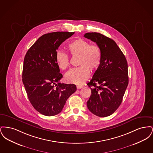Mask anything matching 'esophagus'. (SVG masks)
I'll return each mask as SVG.
<instances>
[{
    "mask_svg": "<svg viewBox=\"0 0 153 153\" xmlns=\"http://www.w3.org/2000/svg\"><path fill=\"white\" fill-rule=\"evenodd\" d=\"M82 87H83L82 85H77V89H81Z\"/></svg>",
    "mask_w": 153,
    "mask_h": 153,
    "instance_id": "34e87169",
    "label": "esophagus"
}]
</instances>
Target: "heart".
<instances>
[{
	"instance_id": "b5f03b06",
	"label": "heart",
	"mask_w": 153,
	"mask_h": 153,
	"mask_svg": "<svg viewBox=\"0 0 153 153\" xmlns=\"http://www.w3.org/2000/svg\"><path fill=\"white\" fill-rule=\"evenodd\" d=\"M69 49L72 56H80L78 65L68 71L65 75L66 81L69 83L82 84L89 77L90 71H94L100 65L102 51L97 44H90L87 40L79 38L69 44ZM56 61L59 68L65 70L69 66V57L65 51L58 49L56 53Z\"/></svg>"
}]
</instances>
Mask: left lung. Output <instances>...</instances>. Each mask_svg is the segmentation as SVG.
I'll list each match as a JSON object with an SVG mask.
<instances>
[{"label": "left lung", "instance_id": "left-lung-1", "mask_svg": "<svg viewBox=\"0 0 153 153\" xmlns=\"http://www.w3.org/2000/svg\"><path fill=\"white\" fill-rule=\"evenodd\" d=\"M84 36L96 43L102 51L100 64L87 84L92 94L88 108L97 117H108L121 104L128 84L127 62L113 39L98 33Z\"/></svg>", "mask_w": 153, "mask_h": 153}]
</instances>
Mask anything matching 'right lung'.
I'll return each instance as SVG.
<instances>
[{
	"instance_id": "1",
	"label": "right lung",
	"mask_w": 153,
	"mask_h": 153,
	"mask_svg": "<svg viewBox=\"0 0 153 153\" xmlns=\"http://www.w3.org/2000/svg\"><path fill=\"white\" fill-rule=\"evenodd\" d=\"M74 32L57 31L39 37L27 51L23 61L22 81L29 100L40 114L51 117L63 109L77 88L59 82L63 76L56 61L58 47Z\"/></svg>"
}]
</instances>
